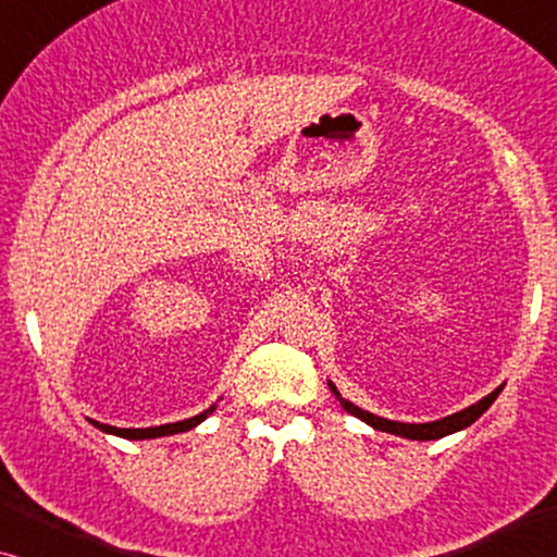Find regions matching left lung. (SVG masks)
I'll use <instances>...</instances> for the list:
<instances>
[{
  "mask_svg": "<svg viewBox=\"0 0 557 557\" xmlns=\"http://www.w3.org/2000/svg\"><path fill=\"white\" fill-rule=\"evenodd\" d=\"M330 387H332V393L337 395V400L342 403V408H345L347 413H352V416H357V418H362L364 423H370L372 429H377V431L395 433V436H403V438H416V441L441 438V436H448V433H454V431L467 429V425L474 423L476 418L482 416L484 410L492 406L494 398H497V395H499V391H494V393L486 395L484 400H479L476 406H471V408H467V410H459V413H454V416H448V418H441V421H433V423H398V421H387V418L372 416V413H368V410L357 408L355 403H349V400L342 398V395L337 393V387H334L332 383H330Z\"/></svg>",
  "mask_w": 557,
  "mask_h": 557,
  "instance_id": "1",
  "label": "left lung"
}]
</instances>
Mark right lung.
<instances>
[{"label": "right lung", "instance_id": "1", "mask_svg": "<svg viewBox=\"0 0 557 557\" xmlns=\"http://www.w3.org/2000/svg\"><path fill=\"white\" fill-rule=\"evenodd\" d=\"M212 410H215V406H212L210 410H205V413H200V416L187 418V421L157 425V429H116V425H106V423H96V421H94V425H96V429L106 431V433H116V436H121V438H157V436H170V433H182V431L195 429V425L205 421V418H208V413H212Z\"/></svg>", "mask_w": 557, "mask_h": 557}]
</instances>
